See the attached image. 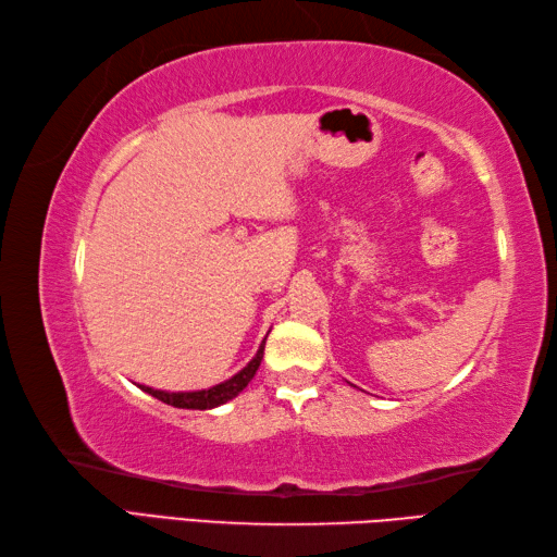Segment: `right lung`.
I'll return each mask as SVG.
<instances>
[{
	"label": "right lung",
	"instance_id": "obj_1",
	"mask_svg": "<svg viewBox=\"0 0 557 557\" xmlns=\"http://www.w3.org/2000/svg\"><path fill=\"white\" fill-rule=\"evenodd\" d=\"M263 350H265V341L263 345L258 347L256 357L250 359V362L242 369V372L234 374L232 379L222 381V384H216L212 388H202V391H178V394H171V391H157V388H149V386H139L141 391H147L149 396L159 398L161 403H166V406L173 408H188V410H210L216 406H224L226 400L236 398L242 391L248 386V381L256 376L258 367H260V359H263Z\"/></svg>",
	"mask_w": 557,
	"mask_h": 557
}]
</instances>
